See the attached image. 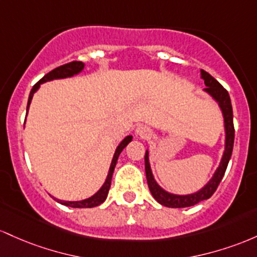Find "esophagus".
<instances>
[{"instance_id": "1", "label": "esophagus", "mask_w": 257, "mask_h": 257, "mask_svg": "<svg viewBox=\"0 0 257 257\" xmlns=\"http://www.w3.org/2000/svg\"><path fill=\"white\" fill-rule=\"evenodd\" d=\"M136 134H137V136H140L141 138H149L151 137L152 132H151V130L147 127V126L141 125L136 128Z\"/></svg>"}]
</instances>
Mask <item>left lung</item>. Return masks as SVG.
I'll use <instances>...</instances> for the list:
<instances>
[{"label":"left lung","instance_id":"left-lung-1","mask_svg":"<svg viewBox=\"0 0 257 257\" xmlns=\"http://www.w3.org/2000/svg\"><path fill=\"white\" fill-rule=\"evenodd\" d=\"M201 79L205 82L206 88H204V91L207 92L216 102L220 105L222 113H223L224 117V128H226V148H224L223 157H222L221 164L218 166V169L216 170L214 177L209 181V183L206 184L204 188H201L200 191L194 193V194H188V195H176L171 194V193H167L164 191L163 188H160L158 186V183L155 182L154 177H153L151 165H149V158H148V152L146 153V157H144V165H146V175H147V182H148L149 191H151L152 195L154 197L155 200L161 205L167 206V207H187V206H193L195 204L200 203L201 200H205L209 199L217 189L218 184H220L222 177H223L224 172H226L227 165H228L230 155H232L233 151V143H234V125H233V109H232V103H230V98L228 92L226 88L221 85L217 80L214 79L209 73H206L205 70H201Z\"/></svg>","mask_w":257,"mask_h":257}]
</instances>
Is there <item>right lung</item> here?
Instances as JSON below:
<instances>
[{
  "label": "right lung",
  "mask_w": 257,
  "mask_h": 257,
  "mask_svg": "<svg viewBox=\"0 0 257 257\" xmlns=\"http://www.w3.org/2000/svg\"><path fill=\"white\" fill-rule=\"evenodd\" d=\"M83 66H85V64H83L82 62L74 60V62L66 63V64H64V65H60V66H58V68L53 69V70L50 71L48 74H46L45 76H43L39 82L35 83V85H34V87L31 88L30 94H29L27 111L29 109V105H30L31 99H33L34 93L39 90V87L41 83L46 82V81H51V80H54V79H64V77L73 76V75L80 73V71L83 69ZM131 141H132V136H127L125 140L122 141V142L119 144V146H117L116 151H115L113 160H111V165H110V169H109V174H108V176H106L105 182L102 186V188H100L99 191H98L96 194L93 195V197L85 199V200H81V201H64V200H58V199H56V200L58 201V203L63 204V205L71 206V207H94L97 205H100V204H102L103 201L106 199V195H108L109 188H110V184H111V177H113V172H114L115 165H116L117 158H119L120 153L122 152V149L125 148V147L127 146Z\"/></svg>",
  "instance_id": "obj_1"
}]
</instances>
